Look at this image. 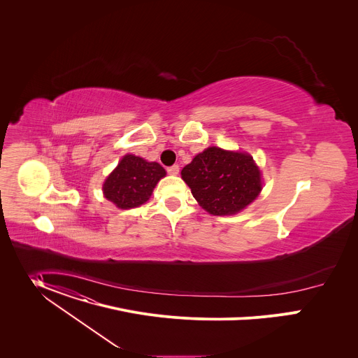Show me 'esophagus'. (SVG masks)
<instances>
[{"label":"esophagus","instance_id":"34e87169","mask_svg":"<svg viewBox=\"0 0 358 358\" xmlns=\"http://www.w3.org/2000/svg\"><path fill=\"white\" fill-rule=\"evenodd\" d=\"M166 172H168L169 175H178V173H179V166H178V165L168 166V168H166Z\"/></svg>","mask_w":358,"mask_h":358}]
</instances>
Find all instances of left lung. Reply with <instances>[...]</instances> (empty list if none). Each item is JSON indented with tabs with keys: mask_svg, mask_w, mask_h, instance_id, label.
Instances as JSON below:
<instances>
[{
	"mask_svg": "<svg viewBox=\"0 0 358 358\" xmlns=\"http://www.w3.org/2000/svg\"><path fill=\"white\" fill-rule=\"evenodd\" d=\"M182 179L206 212L234 215L262 192V173L248 153L208 148L182 169Z\"/></svg>",
	"mask_w": 358,
	"mask_h": 358,
	"instance_id": "obj_1",
	"label": "left lung"
}]
</instances>
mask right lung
<instances>
[{
	"mask_svg": "<svg viewBox=\"0 0 358 358\" xmlns=\"http://www.w3.org/2000/svg\"><path fill=\"white\" fill-rule=\"evenodd\" d=\"M166 175L158 162L127 154L103 183V194L120 209L145 204L155 185Z\"/></svg>",
	"mask_w": 358,
	"mask_h": 358,
	"instance_id": "1",
	"label": "right lung"
}]
</instances>
